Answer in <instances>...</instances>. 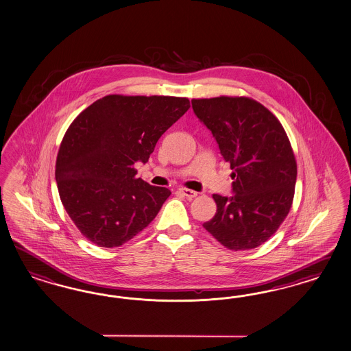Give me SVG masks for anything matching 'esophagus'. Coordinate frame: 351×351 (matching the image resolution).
Returning <instances> with one entry per match:
<instances>
[{
    "instance_id": "obj_1",
    "label": "esophagus",
    "mask_w": 351,
    "mask_h": 351,
    "mask_svg": "<svg viewBox=\"0 0 351 351\" xmlns=\"http://www.w3.org/2000/svg\"><path fill=\"white\" fill-rule=\"evenodd\" d=\"M179 191H180L181 194H182L184 197H186V198H189V199H191V198H195V197L198 195V193H197V191H191V189H185V188H181V189H179Z\"/></svg>"
}]
</instances>
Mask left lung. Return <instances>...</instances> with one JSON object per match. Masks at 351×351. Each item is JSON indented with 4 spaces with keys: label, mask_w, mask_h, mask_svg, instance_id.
I'll use <instances>...</instances> for the list:
<instances>
[{
    "label": "left lung",
    "mask_w": 351,
    "mask_h": 351,
    "mask_svg": "<svg viewBox=\"0 0 351 351\" xmlns=\"http://www.w3.org/2000/svg\"><path fill=\"white\" fill-rule=\"evenodd\" d=\"M191 106L234 170V195L213 194L217 210L203 228L229 250L256 248L276 233L293 201L298 165L287 134L251 97L193 99Z\"/></svg>",
    "instance_id": "8db88e82"
}]
</instances>
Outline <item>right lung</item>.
<instances>
[{"instance_id":"obj_1","label":"right lung","mask_w":351,"mask_h":351,"mask_svg":"<svg viewBox=\"0 0 351 351\" xmlns=\"http://www.w3.org/2000/svg\"><path fill=\"white\" fill-rule=\"evenodd\" d=\"M186 97L106 95L81 112L64 135L55 179L77 229L99 247H119L153 221L167 188L136 178L158 138L189 109Z\"/></svg>"}]
</instances>
